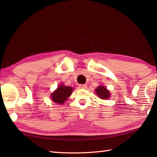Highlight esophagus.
<instances>
[{
	"label": "esophagus",
	"instance_id": "obj_1",
	"mask_svg": "<svg viewBox=\"0 0 157 157\" xmlns=\"http://www.w3.org/2000/svg\"><path fill=\"white\" fill-rule=\"evenodd\" d=\"M87 86L86 84H79V89H86Z\"/></svg>",
	"mask_w": 157,
	"mask_h": 157
}]
</instances>
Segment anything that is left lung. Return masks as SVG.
<instances>
[{
	"label": "left lung",
	"mask_w": 157,
	"mask_h": 157,
	"mask_svg": "<svg viewBox=\"0 0 157 157\" xmlns=\"http://www.w3.org/2000/svg\"><path fill=\"white\" fill-rule=\"evenodd\" d=\"M95 91V94H96L97 95H98V97H100V99L106 100L110 97L111 94L109 91H108L107 88H106V86H102H102H98Z\"/></svg>",
	"instance_id": "left-lung-1"
}]
</instances>
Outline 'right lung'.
<instances>
[{
	"label": "right lung",
	"mask_w": 157,
	"mask_h": 157,
	"mask_svg": "<svg viewBox=\"0 0 157 157\" xmlns=\"http://www.w3.org/2000/svg\"><path fill=\"white\" fill-rule=\"evenodd\" d=\"M73 91L72 87L60 84L58 86L57 89L52 93L50 98L54 102L62 105L66 100H67L68 98L71 96Z\"/></svg>",
	"instance_id": "add662e5"
}]
</instances>
